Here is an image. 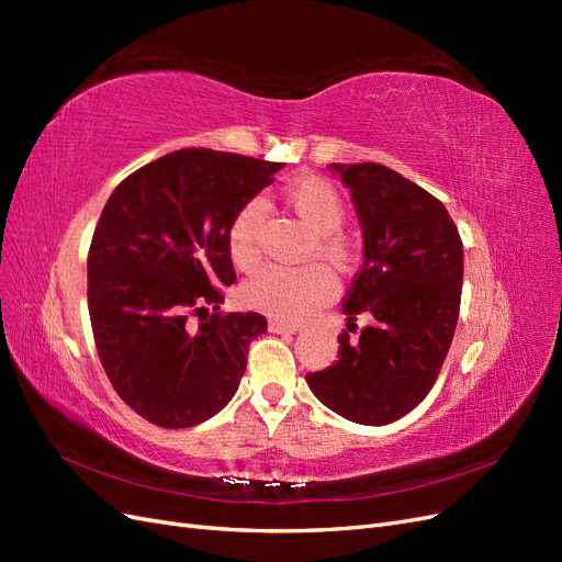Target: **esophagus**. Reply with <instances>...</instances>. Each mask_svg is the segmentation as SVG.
Listing matches in <instances>:
<instances>
[{"mask_svg":"<svg viewBox=\"0 0 562 562\" xmlns=\"http://www.w3.org/2000/svg\"><path fill=\"white\" fill-rule=\"evenodd\" d=\"M269 330H271V333H297V330H300V323L271 318V321H269Z\"/></svg>","mask_w":562,"mask_h":562,"instance_id":"1","label":"esophagus"}]
</instances>
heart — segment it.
Wrapping results in <instances>:
<instances>
[{"label": "heart", "mask_w": 562, "mask_h": 562, "mask_svg": "<svg viewBox=\"0 0 562 562\" xmlns=\"http://www.w3.org/2000/svg\"><path fill=\"white\" fill-rule=\"evenodd\" d=\"M285 203L304 225L314 229V248L333 267H347L353 260V246L337 227L345 223L347 203L337 187L326 178L304 176L288 184ZM267 225L265 199H248L234 213L227 229L232 262L241 271H252L262 260V234ZM335 283L318 265L267 267L246 285V297L267 314L281 318H304L328 302Z\"/></svg>", "instance_id": "1"}]
</instances>
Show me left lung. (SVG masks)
<instances>
[{
	"instance_id": "1",
	"label": "left lung",
	"mask_w": 562,
	"mask_h": 562,
	"mask_svg": "<svg viewBox=\"0 0 562 562\" xmlns=\"http://www.w3.org/2000/svg\"><path fill=\"white\" fill-rule=\"evenodd\" d=\"M351 190L363 265L342 302L372 318L339 359L310 372L314 396L356 424L382 427L417 407L448 356L462 300L464 250L443 203L382 164H330Z\"/></svg>"
}]
</instances>
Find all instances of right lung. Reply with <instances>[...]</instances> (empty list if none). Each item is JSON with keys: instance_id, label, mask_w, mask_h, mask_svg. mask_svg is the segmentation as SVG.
I'll list each match as a JSON object with an SVG mask.
<instances>
[{"instance_id": "obj_1", "label": "right lung", "mask_w": 562, "mask_h": 562, "mask_svg": "<svg viewBox=\"0 0 562 562\" xmlns=\"http://www.w3.org/2000/svg\"><path fill=\"white\" fill-rule=\"evenodd\" d=\"M281 166L178 149L119 182L100 213L89 248L95 349L119 398L157 427L206 422L239 389L267 318L220 312L236 281L227 229ZM192 315L210 318L194 327Z\"/></svg>"}]
</instances>
